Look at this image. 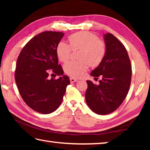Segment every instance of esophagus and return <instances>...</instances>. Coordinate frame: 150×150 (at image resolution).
<instances>
[{
  "label": "esophagus",
  "instance_id": "obj_1",
  "mask_svg": "<svg viewBox=\"0 0 150 150\" xmlns=\"http://www.w3.org/2000/svg\"><path fill=\"white\" fill-rule=\"evenodd\" d=\"M78 80L77 79H75V78H73V77H71L70 78V81H71V83H75V82H77Z\"/></svg>",
  "mask_w": 150,
  "mask_h": 150
}]
</instances>
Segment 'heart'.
I'll use <instances>...</instances> for the list:
<instances>
[{
  "label": "heart",
  "instance_id": "obj_1",
  "mask_svg": "<svg viewBox=\"0 0 150 150\" xmlns=\"http://www.w3.org/2000/svg\"><path fill=\"white\" fill-rule=\"evenodd\" d=\"M69 45L61 42L56 49L57 57L62 62L69 61L72 50H81L80 62H70L64 66L65 72L72 77H81L87 70L88 65L95 67L102 62L106 54V45L97 35L87 31L74 33L68 37Z\"/></svg>",
  "mask_w": 150,
  "mask_h": 150
}]
</instances>
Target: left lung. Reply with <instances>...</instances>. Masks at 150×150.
<instances>
[{"instance_id":"8db88e82","label":"left lung","mask_w":150,"mask_h":150,"mask_svg":"<svg viewBox=\"0 0 150 150\" xmlns=\"http://www.w3.org/2000/svg\"><path fill=\"white\" fill-rule=\"evenodd\" d=\"M106 54L91 75L102 76L99 84L87 81L85 99L88 107L98 115H108L125 99L131 83V63L124 45L110 33L104 35Z\"/></svg>"}]
</instances>
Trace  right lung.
<instances>
[{
  "label": "right lung",
  "instance_id": "1",
  "mask_svg": "<svg viewBox=\"0 0 150 150\" xmlns=\"http://www.w3.org/2000/svg\"><path fill=\"white\" fill-rule=\"evenodd\" d=\"M64 33H40L25 45L17 59L15 81L25 103L41 114L54 112L62 102L69 78L63 75L58 64L56 49ZM50 69L61 76L57 80L49 77Z\"/></svg>",
  "mask_w": 150,
  "mask_h": 150
}]
</instances>
